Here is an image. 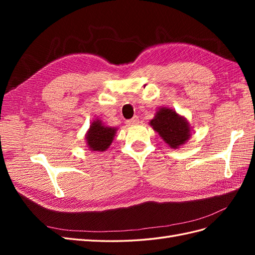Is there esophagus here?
Returning a JSON list of instances; mask_svg holds the SVG:
<instances>
[{"instance_id": "1", "label": "esophagus", "mask_w": 255, "mask_h": 255, "mask_svg": "<svg viewBox=\"0 0 255 255\" xmlns=\"http://www.w3.org/2000/svg\"><path fill=\"white\" fill-rule=\"evenodd\" d=\"M128 125H130V126H134V125H137L138 122H139V119H138V117L137 116H134V117L132 118V119H129V120H128L127 121Z\"/></svg>"}]
</instances>
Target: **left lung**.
<instances>
[{
    "instance_id": "obj_1",
    "label": "left lung",
    "mask_w": 255,
    "mask_h": 255,
    "mask_svg": "<svg viewBox=\"0 0 255 255\" xmlns=\"http://www.w3.org/2000/svg\"><path fill=\"white\" fill-rule=\"evenodd\" d=\"M149 125L172 149H177L190 137L188 121L167 107H160Z\"/></svg>"
}]
</instances>
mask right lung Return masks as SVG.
Instances as JSON below:
<instances>
[{"label":"right lung","instance_id":"1","mask_svg":"<svg viewBox=\"0 0 255 255\" xmlns=\"http://www.w3.org/2000/svg\"><path fill=\"white\" fill-rule=\"evenodd\" d=\"M117 128L104 126L101 120H95L86 134L87 146L91 151L103 152L113 142Z\"/></svg>","mask_w":255,"mask_h":255}]
</instances>
